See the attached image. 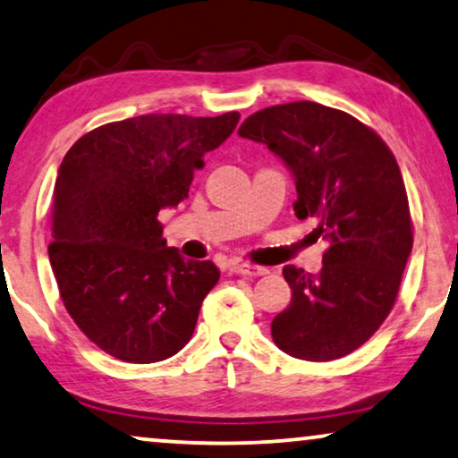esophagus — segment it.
<instances>
[{
    "instance_id": "1",
    "label": "esophagus",
    "mask_w": 458,
    "mask_h": 458,
    "mask_svg": "<svg viewBox=\"0 0 458 458\" xmlns=\"http://www.w3.org/2000/svg\"><path fill=\"white\" fill-rule=\"evenodd\" d=\"M230 272L236 274V276H263V274H267L266 267L250 266V263H232Z\"/></svg>"
}]
</instances>
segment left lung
<instances>
[{
    "mask_svg": "<svg viewBox=\"0 0 458 458\" xmlns=\"http://www.w3.org/2000/svg\"><path fill=\"white\" fill-rule=\"evenodd\" d=\"M238 134L288 165L296 217H315L327 242L319 274L282 269L293 299L272 321L276 346L305 360L349 355L388 318L413 249L401 167L369 126L315 101L255 112Z\"/></svg>",
    "mask_w": 458,
    "mask_h": 458,
    "instance_id": "1",
    "label": "left lung"
}]
</instances>
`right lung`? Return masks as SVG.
Here are the masks:
<instances>
[{
    "label": "right lung",
    "instance_id": "obj_1",
    "mask_svg": "<svg viewBox=\"0 0 458 458\" xmlns=\"http://www.w3.org/2000/svg\"><path fill=\"white\" fill-rule=\"evenodd\" d=\"M241 114H147L87 132L64 157L51 199L49 261L85 336L126 363L176 355L220 280L211 261L167 247L157 216L189 197L203 156Z\"/></svg>",
    "mask_w": 458,
    "mask_h": 458
}]
</instances>
